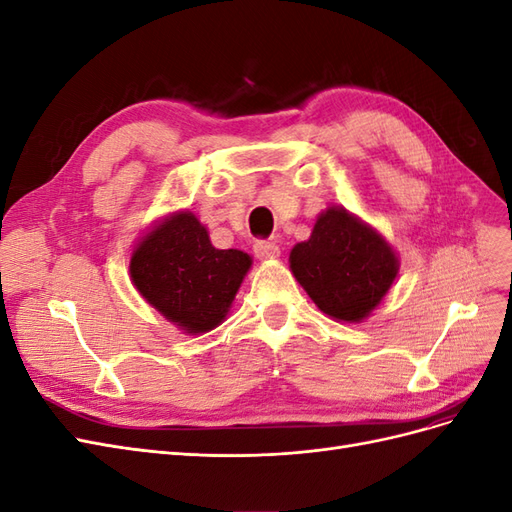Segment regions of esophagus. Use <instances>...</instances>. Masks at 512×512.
Listing matches in <instances>:
<instances>
[{
	"mask_svg": "<svg viewBox=\"0 0 512 512\" xmlns=\"http://www.w3.org/2000/svg\"><path fill=\"white\" fill-rule=\"evenodd\" d=\"M254 252H256V256L262 258V260L277 258V256H280V245H277V243L271 241V239H260V241H256V245H254Z\"/></svg>",
	"mask_w": 512,
	"mask_h": 512,
	"instance_id": "1",
	"label": "esophagus"
}]
</instances>
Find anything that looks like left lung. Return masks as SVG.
I'll list each match as a JSON object with an SVG mask.
<instances>
[{
  "mask_svg": "<svg viewBox=\"0 0 512 512\" xmlns=\"http://www.w3.org/2000/svg\"><path fill=\"white\" fill-rule=\"evenodd\" d=\"M290 269L324 314L359 322L389 292L399 262L376 230L331 207L316 220L312 237L292 247Z\"/></svg>",
  "mask_w": 512,
  "mask_h": 512,
  "instance_id": "8db88e82",
  "label": "left lung"
}]
</instances>
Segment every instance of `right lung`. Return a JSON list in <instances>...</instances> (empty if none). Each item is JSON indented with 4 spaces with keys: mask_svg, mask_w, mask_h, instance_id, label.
I'll list each match as a JSON object with an SVG mask.
<instances>
[{
    "mask_svg": "<svg viewBox=\"0 0 512 512\" xmlns=\"http://www.w3.org/2000/svg\"><path fill=\"white\" fill-rule=\"evenodd\" d=\"M252 258L218 250L196 215L183 211L153 228L130 260L136 290L188 333H205L226 318Z\"/></svg>",
    "mask_w": 512,
    "mask_h": 512,
    "instance_id": "add662e5",
    "label": "right lung"
}]
</instances>
